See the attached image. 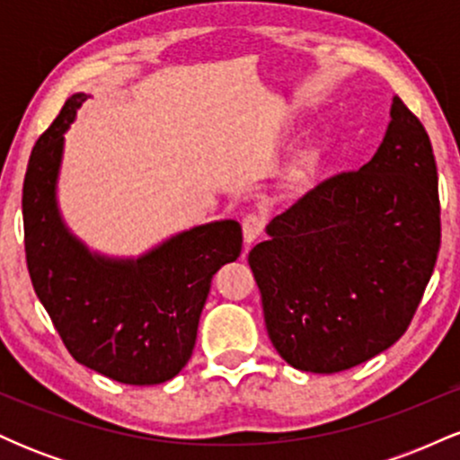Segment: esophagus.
I'll return each instance as SVG.
<instances>
[{"label":"esophagus","mask_w":460,"mask_h":460,"mask_svg":"<svg viewBox=\"0 0 460 460\" xmlns=\"http://www.w3.org/2000/svg\"><path fill=\"white\" fill-rule=\"evenodd\" d=\"M263 226H266V220L261 218L260 214H246L244 220H242V234H244V244L251 246L252 242L257 240L263 234Z\"/></svg>","instance_id":"1"}]
</instances>
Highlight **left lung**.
I'll return each mask as SVG.
<instances>
[{"label": "left lung", "instance_id": "1", "mask_svg": "<svg viewBox=\"0 0 460 460\" xmlns=\"http://www.w3.org/2000/svg\"><path fill=\"white\" fill-rule=\"evenodd\" d=\"M389 114L372 160L309 190L248 252L268 337L303 372H341L387 350L435 270L441 209L430 138L398 97Z\"/></svg>", "mask_w": 460, "mask_h": 460}]
</instances>
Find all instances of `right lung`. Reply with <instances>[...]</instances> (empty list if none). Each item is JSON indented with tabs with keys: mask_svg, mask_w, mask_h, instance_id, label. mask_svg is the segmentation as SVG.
Segmentation results:
<instances>
[{
	"mask_svg": "<svg viewBox=\"0 0 460 460\" xmlns=\"http://www.w3.org/2000/svg\"><path fill=\"white\" fill-rule=\"evenodd\" d=\"M86 99L68 97L31 149L23 181L30 279L77 363L125 385H160L192 355L212 277L240 257L242 226H194L138 260L88 251L66 229L56 199L65 131Z\"/></svg>",
	"mask_w": 460,
	"mask_h": 460,
	"instance_id": "1",
	"label": "right lung"
}]
</instances>
